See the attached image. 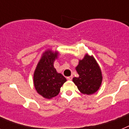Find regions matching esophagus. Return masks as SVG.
Instances as JSON below:
<instances>
[{
  "label": "esophagus",
  "instance_id": "esophagus-1",
  "mask_svg": "<svg viewBox=\"0 0 129 129\" xmlns=\"http://www.w3.org/2000/svg\"><path fill=\"white\" fill-rule=\"evenodd\" d=\"M72 76H69V77H67V79L69 81L72 80Z\"/></svg>",
  "mask_w": 129,
  "mask_h": 129
}]
</instances>
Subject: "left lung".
Listing matches in <instances>:
<instances>
[{"mask_svg": "<svg viewBox=\"0 0 129 129\" xmlns=\"http://www.w3.org/2000/svg\"><path fill=\"white\" fill-rule=\"evenodd\" d=\"M76 70L79 77H74L72 81L81 93L91 95L100 89L103 81L101 68L93 55L88 53L79 60Z\"/></svg>", "mask_w": 129, "mask_h": 129, "instance_id": "1", "label": "left lung"}]
</instances>
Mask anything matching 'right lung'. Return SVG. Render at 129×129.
<instances>
[{
    "instance_id": "right-lung-1",
    "label": "right lung",
    "mask_w": 129,
    "mask_h": 129,
    "mask_svg": "<svg viewBox=\"0 0 129 129\" xmlns=\"http://www.w3.org/2000/svg\"><path fill=\"white\" fill-rule=\"evenodd\" d=\"M59 56L58 51L48 49L41 55L34 73L35 90L44 98L50 100L57 96L67 79L58 73L53 67L55 59Z\"/></svg>"
}]
</instances>
